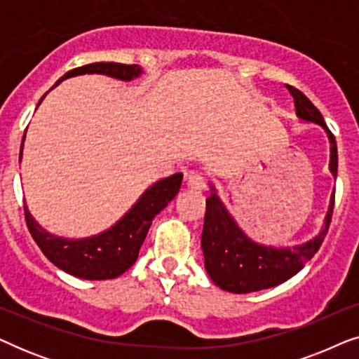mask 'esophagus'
I'll return each mask as SVG.
<instances>
[{"label":"esophagus","instance_id":"obj_1","mask_svg":"<svg viewBox=\"0 0 359 359\" xmlns=\"http://www.w3.org/2000/svg\"><path fill=\"white\" fill-rule=\"evenodd\" d=\"M186 184L194 191H203L205 188V180L198 171H189V173H186Z\"/></svg>","mask_w":359,"mask_h":359}]
</instances>
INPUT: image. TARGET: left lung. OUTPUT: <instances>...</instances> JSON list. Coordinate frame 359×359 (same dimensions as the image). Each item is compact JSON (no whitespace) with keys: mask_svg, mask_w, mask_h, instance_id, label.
Segmentation results:
<instances>
[{"mask_svg":"<svg viewBox=\"0 0 359 359\" xmlns=\"http://www.w3.org/2000/svg\"><path fill=\"white\" fill-rule=\"evenodd\" d=\"M287 90L294 97L299 119L313 122L325 129L330 140V171L337 178L338 154L335 137L327 127L320 111L302 91L294 86H287ZM333 204H335V191L320 233L296 247L274 248L248 238L235 224L232 215L227 212L212 188V193L205 199L204 227L201 237L205 271L220 289L233 294L262 291L287 281L301 271L304 264L320 248L330 227Z\"/></svg>","mask_w":359,"mask_h":359,"instance_id":"8db88e82","label":"left lung"}]
</instances>
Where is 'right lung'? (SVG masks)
<instances>
[{
    "label": "right lung",
    "instance_id": "add662e5",
    "mask_svg": "<svg viewBox=\"0 0 359 359\" xmlns=\"http://www.w3.org/2000/svg\"><path fill=\"white\" fill-rule=\"evenodd\" d=\"M85 73H100V75H107L117 78V80L130 81L132 78L140 76L142 68L139 65H124V63L114 62L90 63V65L78 67L67 72L55 83V86L65 78L85 75ZM43 97L46 95L41 97V101ZM41 101H39V104H41ZM181 181H183V173H175L150 186L119 222L112 225L106 232L95 235V237L78 240L55 237L34 220L31 212L27 210V205L24 204L27 229L39 248L42 250V253L65 273L73 274L76 278L90 279V281L117 278L135 263L151 220L178 194Z\"/></svg>",
    "mask_w": 359,
    "mask_h": 359
}]
</instances>
